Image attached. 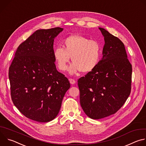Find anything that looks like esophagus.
<instances>
[{"instance_id": "obj_1", "label": "esophagus", "mask_w": 146, "mask_h": 146, "mask_svg": "<svg viewBox=\"0 0 146 146\" xmlns=\"http://www.w3.org/2000/svg\"><path fill=\"white\" fill-rule=\"evenodd\" d=\"M69 81H70V83L71 84H75V83H76V81L74 79H73V78H70L69 79Z\"/></svg>"}]
</instances>
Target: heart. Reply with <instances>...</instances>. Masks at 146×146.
I'll use <instances>...</instances> for the list:
<instances>
[{
    "instance_id": "heart-1",
    "label": "heart",
    "mask_w": 146,
    "mask_h": 146,
    "mask_svg": "<svg viewBox=\"0 0 146 146\" xmlns=\"http://www.w3.org/2000/svg\"><path fill=\"white\" fill-rule=\"evenodd\" d=\"M53 54L60 70H66L71 57L73 63L69 67V73L74 74L81 71L86 73L93 70L99 64L102 54L101 46L96 40L73 35L64 40L63 48L56 47Z\"/></svg>"
}]
</instances>
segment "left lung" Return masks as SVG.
<instances>
[{
    "label": "left lung",
    "instance_id": "obj_1",
    "mask_svg": "<svg viewBox=\"0 0 146 146\" xmlns=\"http://www.w3.org/2000/svg\"><path fill=\"white\" fill-rule=\"evenodd\" d=\"M99 29L105 39L103 57L93 70L78 80L81 106L94 119L115 113L129 97L132 82V65L123 43Z\"/></svg>",
    "mask_w": 146,
    "mask_h": 146
}]
</instances>
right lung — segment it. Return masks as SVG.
I'll use <instances>...</instances> for the list:
<instances>
[{"label":"right lung","instance_id":"right-lung-1","mask_svg":"<svg viewBox=\"0 0 146 146\" xmlns=\"http://www.w3.org/2000/svg\"><path fill=\"white\" fill-rule=\"evenodd\" d=\"M38 29L21 44L9 68L12 101L26 117L49 122L58 115L69 80L56 68L54 41L63 31Z\"/></svg>","mask_w":146,"mask_h":146}]
</instances>
